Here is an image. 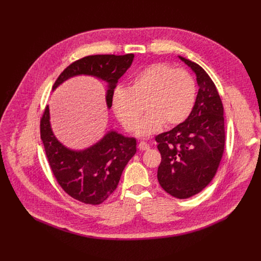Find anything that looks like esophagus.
<instances>
[{
  "mask_svg": "<svg viewBox=\"0 0 261 261\" xmlns=\"http://www.w3.org/2000/svg\"><path fill=\"white\" fill-rule=\"evenodd\" d=\"M138 148H139L140 151H146V150H148V148H150V145H148L144 141H140L139 144H138Z\"/></svg>",
  "mask_w": 261,
  "mask_h": 261,
  "instance_id": "1",
  "label": "esophagus"
}]
</instances>
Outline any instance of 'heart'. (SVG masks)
Here are the masks:
<instances>
[{"label":"heart","instance_id":"heart-1","mask_svg":"<svg viewBox=\"0 0 261 261\" xmlns=\"http://www.w3.org/2000/svg\"><path fill=\"white\" fill-rule=\"evenodd\" d=\"M196 83L185 69H174L166 63L148 65L137 72L128 89L118 88L111 97L114 113L129 132L137 127L141 136L157 132L162 125L171 128L189 117L196 100Z\"/></svg>","mask_w":261,"mask_h":261}]
</instances>
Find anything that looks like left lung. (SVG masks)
<instances>
[{
	"label": "left lung",
	"instance_id": "left-lung-1",
	"mask_svg": "<svg viewBox=\"0 0 261 261\" xmlns=\"http://www.w3.org/2000/svg\"><path fill=\"white\" fill-rule=\"evenodd\" d=\"M199 86L188 119L155 137L161 154L157 177L171 196L185 199L202 191L219 167L225 146L223 104L214 82L196 63L179 57Z\"/></svg>",
	"mask_w": 261,
	"mask_h": 261
}]
</instances>
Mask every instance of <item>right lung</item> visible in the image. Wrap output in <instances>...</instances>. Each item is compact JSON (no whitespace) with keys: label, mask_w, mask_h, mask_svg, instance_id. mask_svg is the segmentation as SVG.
<instances>
[{"label":"right lung","mask_w":261,"mask_h":261,"mask_svg":"<svg viewBox=\"0 0 261 261\" xmlns=\"http://www.w3.org/2000/svg\"><path fill=\"white\" fill-rule=\"evenodd\" d=\"M134 55L88 56L70 64L57 79L55 90L66 80L85 74L108 83L106 103L121 76L131 66ZM40 135L50 169L61 188L72 198L87 204H100L110 196L120 181L122 172L136 153V139L115 131L85 151H72L55 137L49 124L48 105L40 120Z\"/></svg>","instance_id":"1"}]
</instances>
